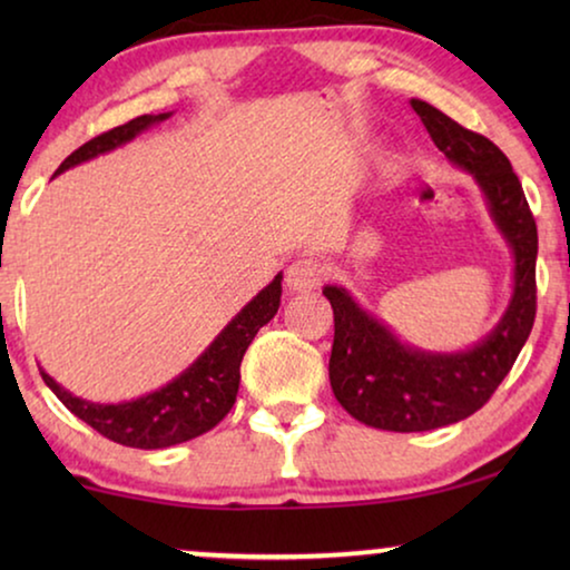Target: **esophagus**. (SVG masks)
<instances>
[{"mask_svg":"<svg viewBox=\"0 0 570 570\" xmlns=\"http://www.w3.org/2000/svg\"><path fill=\"white\" fill-rule=\"evenodd\" d=\"M324 279V267L311 256H303V259H295L285 272V283L293 293L301 291H314V287L322 285Z\"/></svg>","mask_w":570,"mask_h":570,"instance_id":"1","label":"esophagus"}]
</instances>
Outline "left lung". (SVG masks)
Returning <instances> with one entry per match:
<instances>
[{"instance_id": "1", "label": "left lung", "mask_w": 570, "mask_h": 570, "mask_svg": "<svg viewBox=\"0 0 570 570\" xmlns=\"http://www.w3.org/2000/svg\"><path fill=\"white\" fill-rule=\"evenodd\" d=\"M410 104L435 147L454 166L470 170L485 194L513 254V295L495 330L474 347L425 353L400 342L345 287H324L334 311L332 392L355 420L394 433L435 431L478 412L509 376L537 314V225L509 158L488 137L464 129L425 100Z\"/></svg>"}]
</instances>
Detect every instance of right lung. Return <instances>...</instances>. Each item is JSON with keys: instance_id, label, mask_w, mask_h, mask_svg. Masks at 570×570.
Here are the masks:
<instances>
[{"instance_id": "1", "label": "right lung", "mask_w": 570, "mask_h": 570, "mask_svg": "<svg viewBox=\"0 0 570 570\" xmlns=\"http://www.w3.org/2000/svg\"><path fill=\"white\" fill-rule=\"evenodd\" d=\"M168 116L170 114H145L121 124V127L92 137L90 142L77 147L53 176L65 174L67 168L80 166V163L96 158V155L111 153L116 147L127 145L129 139L142 135L153 124L166 121ZM279 295H283V275H277L252 303H246L236 314V318L213 340V345L181 376H176L170 384L160 386L158 392L137 396L131 402H88L69 394L46 371H41V376L46 386L59 396L61 404L72 415L85 420L90 428H96L108 441L131 449L176 446V443L191 441L202 433L213 431L228 415L238 394L240 361H244V353L252 345L256 332L277 314Z\"/></svg>"}]
</instances>
